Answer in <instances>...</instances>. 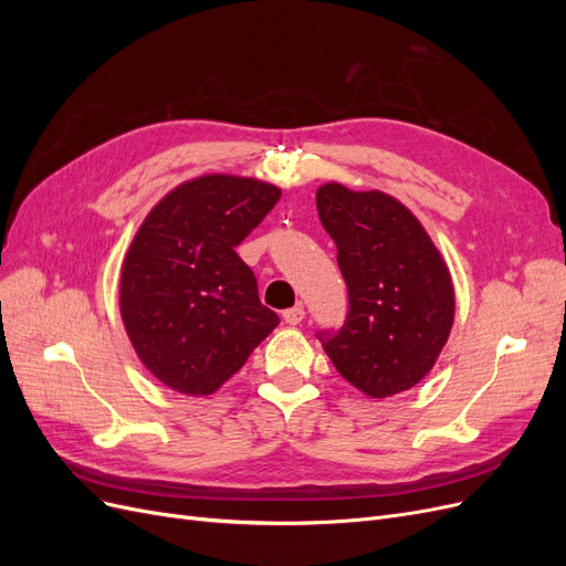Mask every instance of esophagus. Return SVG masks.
Instances as JSON below:
<instances>
[{"mask_svg":"<svg viewBox=\"0 0 566 566\" xmlns=\"http://www.w3.org/2000/svg\"><path fill=\"white\" fill-rule=\"evenodd\" d=\"M302 318H304V306H302V304L290 306V310L283 312V321H285L287 325H297V323H302Z\"/></svg>","mask_w":566,"mask_h":566,"instance_id":"obj_1","label":"esophagus"}]
</instances>
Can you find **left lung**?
<instances>
[{"instance_id": "8db88e82", "label": "left lung", "mask_w": 566, "mask_h": 566, "mask_svg": "<svg viewBox=\"0 0 566 566\" xmlns=\"http://www.w3.org/2000/svg\"><path fill=\"white\" fill-rule=\"evenodd\" d=\"M316 210L349 293L345 325L318 333L325 354L373 399L410 389L432 370L451 333L447 262L410 210L382 191L323 184Z\"/></svg>"}]
</instances>
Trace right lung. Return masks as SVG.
Masks as SVG:
<instances>
[{
    "label": "right lung",
    "mask_w": 566,
    "mask_h": 566,
    "mask_svg": "<svg viewBox=\"0 0 566 566\" xmlns=\"http://www.w3.org/2000/svg\"><path fill=\"white\" fill-rule=\"evenodd\" d=\"M279 198L264 181L205 175L169 191L136 231L119 314L144 366L169 389L212 394L279 325L235 252Z\"/></svg>",
    "instance_id": "obj_1"
}]
</instances>
